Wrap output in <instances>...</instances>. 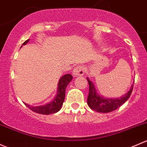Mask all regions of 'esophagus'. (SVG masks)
I'll return each mask as SVG.
<instances>
[{
	"label": "esophagus",
	"instance_id": "34e87169",
	"mask_svg": "<svg viewBox=\"0 0 147 147\" xmlns=\"http://www.w3.org/2000/svg\"><path fill=\"white\" fill-rule=\"evenodd\" d=\"M85 72V68L83 65H78L74 68L72 71V74L75 76H82Z\"/></svg>",
	"mask_w": 147,
	"mask_h": 147
}]
</instances>
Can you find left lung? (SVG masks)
I'll return each mask as SVG.
<instances>
[{
    "label": "left lung",
    "mask_w": 147,
    "mask_h": 147,
    "mask_svg": "<svg viewBox=\"0 0 147 147\" xmlns=\"http://www.w3.org/2000/svg\"><path fill=\"white\" fill-rule=\"evenodd\" d=\"M89 86V92L87 97V104L91 109L100 113H109L118 109L130 96L133 89L134 83L127 93L120 98H104L96 94L93 83L87 78Z\"/></svg>",
    "instance_id": "left-lung-1"
}]
</instances>
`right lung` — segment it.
<instances>
[{
    "label": "right lung",
    "instance_id": "obj_1",
    "mask_svg": "<svg viewBox=\"0 0 147 147\" xmlns=\"http://www.w3.org/2000/svg\"><path fill=\"white\" fill-rule=\"evenodd\" d=\"M29 41V39H27V41L23 43L22 45H25ZM72 80V76L70 74H67V75H65L63 77H61V78L59 80V82H58V94L51 103H48L45 106H38V107H32V106H29V105L26 104V103H24V104L34 112L39 114H43V115H49V114L55 113L58 112V111L61 110L62 106H63V103L65 100L66 87Z\"/></svg>",
    "mask_w": 147,
    "mask_h": 147
}]
</instances>
